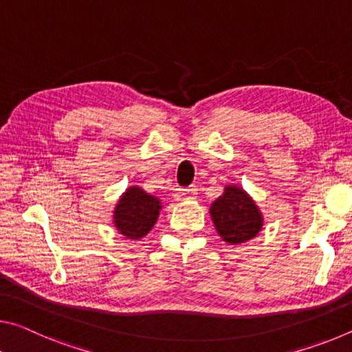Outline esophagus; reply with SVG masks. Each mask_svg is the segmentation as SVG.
<instances>
[{
    "instance_id": "obj_1",
    "label": "esophagus",
    "mask_w": 352,
    "mask_h": 352,
    "mask_svg": "<svg viewBox=\"0 0 352 352\" xmlns=\"http://www.w3.org/2000/svg\"><path fill=\"white\" fill-rule=\"evenodd\" d=\"M195 194H197V189H195V186H189L186 189H182V195L183 197H195Z\"/></svg>"
}]
</instances>
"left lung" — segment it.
<instances>
[{"mask_svg":"<svg viewBox=\"0 0 352 352\" xmlns=\"http://www.w3.org/2000/svg\"><path fill=\"white\" fill-rule=\"evenodd\" d=\"M210 214L219 236L230 245L253 239L264 225L256 201L237 184H226L223 194L212 201Z\"/></svg>","mask_w":352,"mask_h":352,"instance_id":"1","label":"left lung"}]
</instances>
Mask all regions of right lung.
I'll list each match as a JSON object with an SVG mask.
<instances>
[{
	"mask_svg": "<svg viewBox=\"0 0 352 352\" xmlns=\"http://www.w3.org/2000/svg\"><path fill=\"white\" fill-rule=\"evenodd\" d=\"M162 208V200L155 195L140 186H130L118 200L113 211V223L127 239L140 241L157 223Z\"/></svg>",
	"mask_w": 352,
	"mask_h": 352,
	"instance_id": "right-lung-1",
	"label": "right lung"
}]
</instances>
